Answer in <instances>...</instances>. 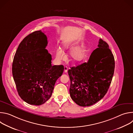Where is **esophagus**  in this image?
Wrapping results in <instances>:
<instances>
[{
  "label": "esophagus",
  "mask_w": 133,
  "mask_h": 133,
  "mask_svg": "<svg viewBox=\"0 0 133 133\" xmlns=\"http://www.w3.org/2000/svg\"><path fill=\"white\" fill-rule=\"evenodd\" d=\"M68 67H64V73H66L67 72V71H68Z\"/></svg>",
  "instance_id": "34e87169"
}]
</instances>
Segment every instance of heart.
Listing matches in <instances>:
<instances>
[{"instance_id":"heart-1","label":"heart","mask_w":133,"mask_h":133,"mask_svg":"<svg viewBox=\"0 0 133 133\" xmlns=\"http://www.w3.org/2000/svg\"><path fill=\"white\" fill-rule=\"evenodd\" d=\"M65 49H67L69 46L65 44L63 46ZM85 51L84 49L82 47H76L72 49L69 54V57L70 61L74 62L77 63L82 61L85 57ZM56 59L58 62H61L64 60L65 56L64 51L61 48H57L56 50Z\"/></svg>"}]
</instances>
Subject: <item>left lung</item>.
<instances>
[{
  "label": "left lung",
  "instance_id": "left-lung-1",
  "mask_svg": "<svg viewBox=\"0 0 133 133\" xmlns=\"http://www.w3.org/2000/svg\"><path fill=\"white\" fill-rule=\"evenodd\" d=\"M87 62L68 71L71 99L81 106H89L102 99L111 84L115 60L108 44L99 39Z\"/></svg>",
  "mask_w": 133,
  "mask_h": 133
}]
</instances>
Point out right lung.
Instances as JSON below:
<instances>
[{"mask_svg": "<svg viewBox=\"0 0 133 133\" xmlns=\"http://www.w3.org/2000/svg\"><path fill=\"white\" fill-rule=\"evenodd\" d=\"M47 44L44 32L34 31L19 45L14 58L12 73L17 91L30 105H41L48 101L64 71L63 65H51Z\"/></svg>", "mask_w": 133, "mask_h": 133, "instance_id": "obj_1", "label": "right lung"}]
</instances>
